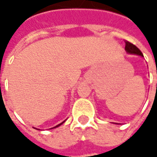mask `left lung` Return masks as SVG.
Returning a JSON list of instances; mask_svg holds the SVG:
<instances>
[{
  "mask_svg": "<svg viewBox=\"0 0 157 157\" xmlns=\"http://www.w3.org/2000/svg\"><path fill=\"white\" fill-rule=\"evenodd\" d=\"M125 50L129 54H134V55H139L140 56H143L141 51L135 44H133L132 43L128 41H125Z\"/></svg>",
  "mask_w": 157,
  "mask_h": 157,
  "instance_id": "obj_1",
  "label": "left lung"
}]
</instances>
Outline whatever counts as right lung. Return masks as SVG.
Masks as SVG:
<instances>
[{"label":"right lung","instance_id":"1","mask_svg":"<svg viewBox=\"0 0 157 157\" xmlns=\"http://www.w3.org/2000/svg\"><path fill=\"white\" fill-rule=\"evenodd\" d=\"M64 122H65V121H64ZM64 122H62L61 124H58V125H57V126H55V127H54V128H56V127H59V125H61L62 124H63V123H64Z\"/></svg>","mask_w":157,"mask_h":157}]
</instances>
